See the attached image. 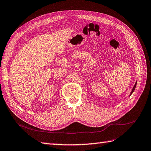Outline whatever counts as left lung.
<instances>
[{"mask_svg":"<svg viewBox=\"0 0 151 151\" xmlns=\"http://www.w3.org/2000/svg\"><path fill=\"white\" fill-rule=\"evenodd\" d=\"M136 84H135V86H134V87H133V89H132V91H131V94L134 92V89H135V87H136Z\"/></svg>","mask_w":151,"mask_h":151,"instance_id":"obj_1","label":"left lung"}]
</instances>
